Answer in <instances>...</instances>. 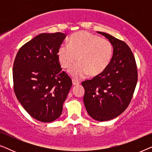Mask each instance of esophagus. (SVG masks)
I'll return each mask as SVG.
<instances>
[{"instance_id": "obj_1", "label": "esophagus", "mask_w": 152, "mask_h": 152, "mask_svg": "<svg viewBox=\"0 0 152 152\" xmlns=\"http://www.w3.org/2000/svg\"><path fill=\"white\" fill-rule=\"evenodd\" d=\"M72 84H73L74 86H76V85H79V84H80V82H79L78 81L75 80H72Z\"/></svg>"}]
</instances>
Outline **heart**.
I'll return each instance as SVG.
<instances>
[{
    "mask_svg": "<svg viewBox=\"0 0 152 152\" xmlns=\"http://www.w3.org/2000/svg\"><path fill=\"white\" fill-rule=\"evenodd\" d=\"M113 53V45L109 41L82 31L70 37L68 44L60 45L57 55L64 68H70L78 56L79 61L68 72L74 78L82 79L89 74L96 76L102 73L111 63Z\"/></svg>",
    "mask_w": 152,
    "mask_h": 152,
    "instance_id": "heart-1",
    "label": "heart"
}]
</instances>
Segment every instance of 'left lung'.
Instances as JSON below:
<instances>
[{"label":"left lung","mask_w":152,"mask_h":152,"mask_svg":"<svg viewBox=\"0 0 152 152\" xmlns=\"http://www.w3.org/2000/svg\"><path fill=\"white\" fill-rule=\"evenodd\" d=\"M103 35L113 45V57L102 73L82 82L84 103L88 115L97 121L113 119L129 104L138 81L134 56L126 43L107 33Z\"/></svg>","instance_id":"1"}]
</instances>
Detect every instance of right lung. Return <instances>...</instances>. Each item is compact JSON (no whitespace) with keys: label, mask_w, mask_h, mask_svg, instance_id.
<instances>
[{"label":"right lung","mask_w":152,"mask_h":152,"mask_svg":"<svg viewBox=\"0 0 152 152\" xmlns=\"http://www.w3.org/2000/svg\"><path fill=\"white\" fill-rule=\"evenodd\" d=\"M66 37L42 33L24 44L13 66L14 93L34 119L50 122L61 115L72 80L61 72L57 52Z\"/></svg>","instance_id":"right-lung-1"}]
</instances>
